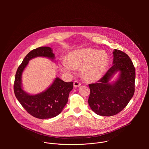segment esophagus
Masks as SVG:
<instances>
[{"label":"esophagus","mask_w":149,"mask_h":149,"mask_svg":"<svg viewBox=\"0 0 149 149\" xmlns=\"http://www.w3.org/2000/svg\"><path fill=\"white\" fill-rule=\"evenodd\" d=\"M81 86V83L78 82L77 81H75L74 82V87H78Z\"/></svg>","instance_id":"34e87169"}]
</instances>
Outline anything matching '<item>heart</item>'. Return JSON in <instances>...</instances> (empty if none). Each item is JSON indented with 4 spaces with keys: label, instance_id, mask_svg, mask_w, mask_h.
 Wrapping results in <instances>:
<instances>
[{
    "label": "heart",
    "instance_id": "heart-1",
    "mask_svg": "<svg viewBox=\"0 0 149 149\" xmlns=\"http://www.w3.org/2000/svg\"><path fill=\"white\" fill-rule=\"evenodd\" d=\"M109 62V55L104 51L86 48L70 52L66 62L60 66L64 72L72 74L74 69H81L82 78L87 82H96L105 72Z\"/></svg>",
    "mask_w": 149,
    "mask_h": 149
}]
</instances>
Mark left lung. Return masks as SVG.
I'll return each instance as SVG.
<instances>
[{"label":"left lung","mask_w":149,"mask_h":149,"mask_svg":"<svg viewBox=\"0 0 149 149\" xmlns=\"http://www.w3.org/2000/svg\"><path fill=\"white\" fill-rule=\"evenodd\" d=\"M113 54V66L97 83L89 84V105L101 116H112L121 111L134 93L136 72L131 59L118 49H114ZM117 72L119 74L117 79L110 81Z\"/></svg>","instance_id":"1"}]
</instances>
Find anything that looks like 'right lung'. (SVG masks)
<instances>
[{
  "mask_svg": "<svg viewBox=\"0 0 149 149\" xmlns=\"http://www.w3.org/2000/svg\"><path fill=\"white\" fill-rule=\"evenodd\" d=\"M36 57H45L54 61L55 55L48 47H41L29 52L17 70L14 93L22 107L32 116L40 119L53 118L59 114L67 104L69 94L73 88V82H64L56 77L44 91L35 95L26 93L22 87V75L29 61Z\"/></svg>",
  "mask_w": 149,
  "mask_h": 149,
  "instance_id": "1",
  "label": "right lung"
}]
</instances>
